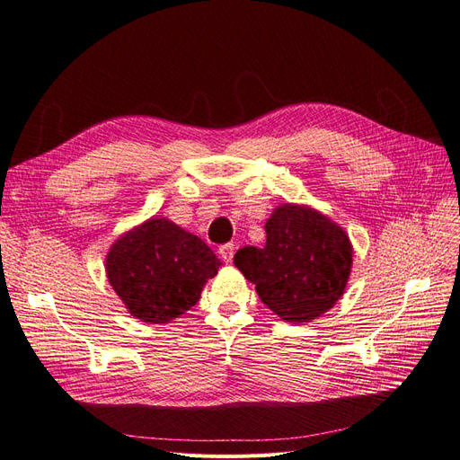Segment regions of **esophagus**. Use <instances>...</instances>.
I'll list each match as a JSON object with an SVG mask.
<instances>
[{
  "label": "esophagus",
  "instance_id": "obj_1",
  "mask_svg": "<svg viewBox=\"0 0 460 460\" xmlns=\"http://www.w3.org/2000/svg\"><path fill=\"white\" fill-rule=\"evenodd\" d=\"M219 256L224 258L226 263H231V261H233V256H234V244H233V243L221 244V246H219Z\"/></svg>",
  "mask_w": 460,
  "mask_h": 460
}]
</instances>
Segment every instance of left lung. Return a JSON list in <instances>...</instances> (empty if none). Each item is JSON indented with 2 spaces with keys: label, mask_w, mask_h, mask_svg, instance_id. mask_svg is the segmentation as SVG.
<instances>
[{
  "label": "left lung",
  "mask_w": 460,
  "mask_h": 460,
  "mask_svg": "<svg viewBox=\"0 0 460 460\" xmlns=\"http://www.w3.org/2000/svg\"><path fill=\"white\" fill-rule=\"evenodd\" d=\"M263 248L246 246L234 265L256 285L260 300L290 323H307L344 294L351 270L348 234L304 206L285 204L265 224Z\"/></svg>",
  "instance_id": "1"
}]
</instances>
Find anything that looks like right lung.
<instances>
[{
	"mask_svg": "<svg viewBox=\"0 0 460 460\" xmlns=\"http://www.w3.org/2000/svg\"><path fill=\"white\" fill-rule=\"evenodd\" d=\"M219 265L212 248L197 234L153 217L114 243L107 275L133 317L158 324L197 305L202 285Z\"/></svg>",
	"mask_w": 460,
	"mask_h": 460,
	"instance_id": "right-lung-1",
	"label": "right lung"
}]
</instances>
